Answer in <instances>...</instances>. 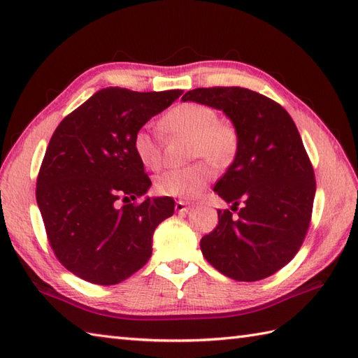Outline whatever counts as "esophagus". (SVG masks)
Listing matches in <instances>:
<instances>
[{
	"mask_svg": "<svg viewBox=\"0 0 358 358\" xmlns=\"http://www.w3.org/2000/svg\"><path fill=\"white\" fill-rule=\"evenodd\" d=\"M189 209H191V206H189V204L185 203V201L175 203V210H177L178 214H185V212H187Z\"/></svg>",
	"mask_w": 358,
	"mask_h": 358,
	"instance_id": "1",
	"label": "esophagus"
}]
</instances>
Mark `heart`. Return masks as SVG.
Here are the masks:
<instances>
[{
	"label": "heart",
	"instance_id": "obj_1",
	"mask_svg": "<svg viewBox=\"0 0 358 358\" xmlns=\"http://www.w3.org/2000/svg\"><path fill=\"white\" fill-rule=\"evenodd\" d=\"M162 124L172 135L191 138V158H204L217 167H226L234 162L238 152L240 134L237 126L229 120L218 118V112L209 104L181 103L166 113ZM132 148L143 166L152 171L162 167V141L149 129L141 127L134 134ZM212 178V166L206 162H199L158 175L155 189L164 196L191 200L206 189Z\"/></svg>",
	"mask_w": 358,
	"mask_h": 358
}]
</instances>
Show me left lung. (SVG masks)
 Returning a JSON list of instances; mask_svg holds the SVG:
<instances>
[{
	"label": "left lung",
	"instance_id": "obj_1",
	"mask_svg": "<svg viewBox=\"0 0 358 358\" xmlns=\"http://www.w3.org/2000/svg\"><path fill=\"white\" fill-rule=\"evenodd\" d=\"M181 100L223 110L240 134L237 155L214 187L237 217L218 210L217 227L200 241L204 258L237 281L272 275L299 252L315 196L314 169L294 120L245 87H200Z\"/></svg>",
	"mask_w": 358,
	"mask_h": 358
}]
</instances>
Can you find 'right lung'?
<instances>
[{
	"label": "right lung",
	"mask_w": 358,
	"mask_h": 358,
	"mask_svg": "<svg viewBox=\"0 0 358 358\" xmlns=\"http://www.w3.org/2000/svg\"><path fill=\"white\" fill-rule=\"evenodd\" d=\"M183 94L106 87L53 132L36 180L49 245L64 268L94 285L121 283L152 255V235L171 217V196H146L150 180L134 134ZM128 204L118 207L117 201Z\"/></svg>",
	"instance_id": "obj_1"
}]
</instances>
